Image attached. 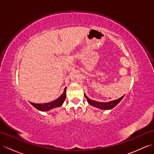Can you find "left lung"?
<instances>
[{"label": "left lung", "instance_id": "1", "mask_svg": "<svg viewBox=\"0 0 154 154\" xmlns=\"http://www.w3.org/2000/svg\"><path fill=\"white\" fill-rule=\"evenodd\" d=\"M84 96L90 105L93 106L94 107H96L97 108H99V109H113L114 107H115L120 101H121V100L124 98V95L119 98V99H117L115 100H113L109 102H99L97 101H94V100H92L89 99L86 96L85 94H84Z\"/></svg>", "mask_w": 154, "mask_h": 154}]
</instances>
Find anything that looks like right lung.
I'll list each match as a JSON object with an SVG mask.
<instances>
[{
  "label": "right lung",
  "mask_w": 154,
  "mask_h": 154,
  "mask_svg": "<svg viewBox=\"0 0 154 154\" xmlns=\"http://www.w3.org/2000/svg\"><path fill=\"white\" fill-rule=\"evenodd\" d=\"M66 89H67V87H65L64 89L63 93L62 94L59 98H57L56 100H55L52 101L51 102L45 103H35L32 102H30V103L34 107H35L36 109L42 111H47L51 110V109H53V108L60 107L63 104V103L64 102L65 100Z\"/></svg>",
  "instance_id": "add662e5"
}]
</instances>
